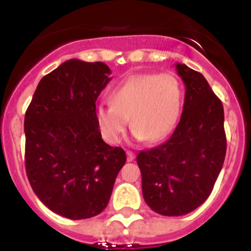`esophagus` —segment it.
I'll list each match as a JSON object with an SVG mask.
<instances>
[{"label": "esophagus", "mask_w": 251, "mask_h": 251, "mask_svg": "<svg viewBox=\"0 0 251 251\" xmlns=\"http://www.w3.org/2000/svg\"><path fill=\"white\" fill-rule=\"evenodd\" d=\"M134 153L133 152H130V151H127V159H128V162H132L133 159H134Z\"/></svg>", "instance_id": "esophagus-1"}]
</instances>
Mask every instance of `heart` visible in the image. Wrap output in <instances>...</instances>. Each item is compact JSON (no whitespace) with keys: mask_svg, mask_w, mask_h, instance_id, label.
Returning <instances> with one entry per match:
<instances>
[{"mask_svg":"<svg viewBox=\"0 0 251 251\" xmlns=\"http://www.w3.org/2000/svg\"><path fill=\"white\" fill-rule=\"evenodd\" d=\"M181 105L182 89L176 76L134 74L113 90L110 104L97 106L95 122L101 137L110 145L121 142L129 121L137 139L156 143L174 129Z\"/></svg>","mask_w":251,"mask_h":251,"instance_id":"1","label":"heart"}]
</instances>
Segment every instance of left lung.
<instances>
[{
  "label": "left lung",
  "instance_id": "8db88e82",
  "mask_svg": "<svg viewBox=\"0 0 251 251\" xmlns=\"http://www.w3.org/2000/svg\"><path fill=\"white\" fill-rule=\"evenodd\" d=\"M176 70L186 88L179 123L168 141L137 156L143 199L165 216L186 215L205 202L226 153L223 103L201 73L179 63Z\"/></svg>",
  "mask_w": 251,
  "mask_h": 251
}]
</instances>
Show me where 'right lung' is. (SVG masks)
<instances>
[{
  "instance_id": "add662e5",
  "label": "right lung",
  "mask_w": 251,
  "mask_h": 251,
  "mask_svg": "<svg viewBox=\"0 0 251 251\" xmlns=\"http://www.w3.org/2000/svg\"><path fill=\"white\" fill-rule=\"evenodd\" d=\"M104 63L70 59L40 80L25 114L26 175L35 195L72 220L100 214L127 157L101 139L95 101L110 81Z\"/></svg>"
}]
</instances>
